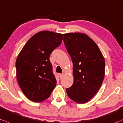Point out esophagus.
I'll use <instances>...</instances> for the list:
<instances>
[{
	"instance_id": "obj_1",
	"label": "esophagus",
	"mask_w": 123,
	"mask_h": 123,
	"mask_svg": "<svg viewBox=\"0 0 123 123\" xmlns=\"http://www.w3.org/2000/svg\"><path fill=\"white\" fill-rule=\"evenodd\" d=\"M58 76L60 77V78H62L63 76V74H58Z\"/></svg>"
}]
</instances>
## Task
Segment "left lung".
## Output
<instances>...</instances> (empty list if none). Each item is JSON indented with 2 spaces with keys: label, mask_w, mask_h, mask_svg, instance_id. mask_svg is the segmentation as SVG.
Segmentation results:
<instances>
[{
  "label": "left lung",
  "mask_w": 123,
  "mask_h": 123,
  "mask_svg": "<svg viewBox=\"0 0 123 123\" xmlns=\"http://www.w3.org/2000/svg\"><path fill=\"white\" fill-rule=\"evenodd\" d=\"M63 41L73 63L74 82L66 89L74 101L84 104L100 89L105 75V60L97 44L81 32L63 34Z\"/></svg>",
  "instance_id": "obj_1"
}]
</instances>
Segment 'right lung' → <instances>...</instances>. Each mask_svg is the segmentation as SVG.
<instances>
[{
	"label": "right lung",
	"mask_w": 123,
	"mask_h": 123,
	"mask_svg": "<svg viewBox=\"0 0 123 123\" xmlns=\"http://www.w3.org/2000/svg\"><path fill=\"white\" fill-rule=\"evenodd\" d=\"M62 39V34L41 31L30 38L18 55V82L31 101L39 103L46 100L57 85L49 57Z\"/></svg>",
	"instance_id": "add662e5"
}]
</instances>
